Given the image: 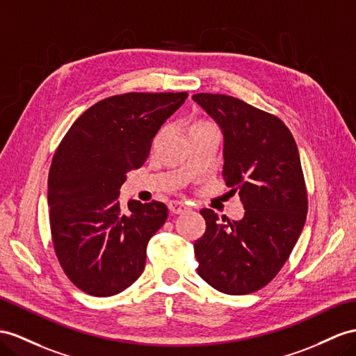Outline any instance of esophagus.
<instances>
[{
	"mask_svg": "<svg viewBox=\"0 0 356 356\" xmlns=\"http://www.w3.org/2000/svg\"><path fill=\"white\" fill-rule=\"evenodd\" d=\"M168 207H170V212L175 213V215H179L181 212H185L186 209H188V206L184 202H177V200H176V202H171L168 204Z\"/></svg>",
	"mask_w": 356,
	"mask_h": 356,
	"instance_id": "esophagus-1",
	"label": "esophagus"
}]
</instances>
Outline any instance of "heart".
I'll return each mask as SVG.
<instances>
[{"instance_id": "1", "label": "heart", "mask_w": 356, "mask_h": 356, "mask_svg": "<svg viewBox=\"0 0 356 356\" xmlns=\"http://www.w3.org/2000/svg\"><path fill=\"white\" fill-rule=\"evenodd\" d=\"M209 123H204V122H198V123H195L193 127H200V126H207Z\"/></svg>"}]
</instances>
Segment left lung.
<instances>
[{"label": "left lung", "instance_id": "8db88e82", "mask_svg": "<svg viewBox=\"0 0 356 356\" xmlns=\"http://www.w3.org/2000/svg\"><path fill=\"white\" fill-rule=\"evenodd\" d=\"M193 100L220 126L222 177L245 209L239 221L200 212L206 232L194 243L197 272L222 293H252L277 275L304 229L308 202L298 145L278 117L243 100L212 93Z\"/></svg>", "mask_w": 356, "mask_h": 356}]
</instances>
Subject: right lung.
<instances>
[{"label": "right lung", "instance_id": "add662e5", "mask_svg": "<svg viewBox=\"0 0 356 356\" xmlns=\"http://www.w3.org/2000/svg\"><path fill=\"white\" fill-rule=\"evenodd\" d=\"M188 93H127L100 100L72 124L48 177L52 242L63 270L88 295L113 296L138 280L152 236L165 222L161 202L120 188L147 159L154 135Z\"/></svg>", "mask_w": 356, "mask_h": 356}]
</instances>
